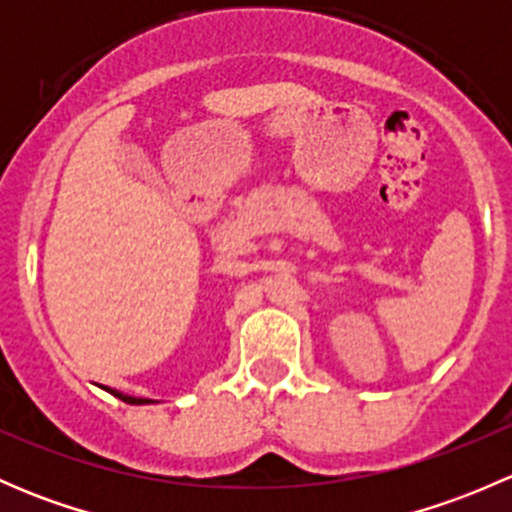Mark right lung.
Returning a JSON list of instances; mask_svg holds the SVG:
<instances>
[{
    "label": "right lung",
    "mask_w": 512,
    "mask_h": 512,
    "mask_svg": "<svg viewBox=\"0 0 512 512\" xmlns=\"http://www.w3.org/2000/svg\"><path fill=\"white\" fill-rule=\"evenodd\" d=\"M106 391H108V394H113V396H116V399L126 401V404H133V406H143V404H156V401H153V399H143V396H131V394H123V391L108 389V386H106Z\"/></svg>",
    "instance_id": "right-lung-1"
}]
</instances>
